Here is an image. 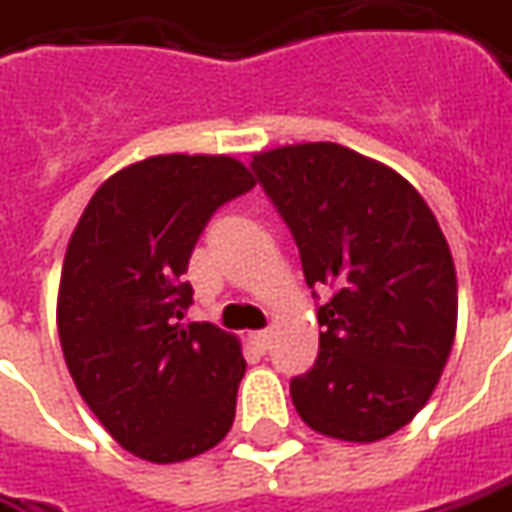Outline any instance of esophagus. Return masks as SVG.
Returning a JSON list of instances; mask_svg holds the SVG:
<instances>
[{"mask_svg":"<svg viewBox=\"0 0 512 512\" xmlns=\"http://www.w3.org/2000/svg\"><path fill=\"white\" fill-rule=\"evenodd\" d=\"M249 340H252V345H255L257 351H266V348H269V331H252Z\"/></svg>","mask_w":512,"mask_h":512,"instance_id":"obj_1","label":"esophagus"}]
</instances>
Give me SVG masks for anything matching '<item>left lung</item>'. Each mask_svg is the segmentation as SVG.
Returning a JSON list of instances; mask_svg holds the SVG:
<instances>
[{
  "mask_svg": "<svg viewBox=\"0 0 512 512\" xmlns=\"http://www.w3.org/2000/svg\"><path fill=\"white\" fill-rule=\"evenodd\" d=\"M252 167L289 223L317 309L320 354L291 379L311 431L377 442L431 399L456 337V269L431 206L399 172L314 141L257 152Z\"/></svg>",
  "mask_w": 512,
  "mask_h": 512,
  "instance_id": "obj_1",
  "label": "left lung"
}]
</instances>
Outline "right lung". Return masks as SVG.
Segmentation results:
<instances>
[{
    "instance_id": "obj_1",
    "label": "right lung",
    "mask_w": 512,
    "mask_h": 512,
    "mask_svg": "<svg viewBox=\"0 0 512 512\" xmlns=\"http://www.w3.org/2000/svg\"><path fill=\"white\" fill-rule=\"evenodd\" d=\"M255 184L232 155H152L98 186L70 235L56 300L64 362L98 422L138 459H192L235 422L240 340L178 320L203 226Z\"/></svg>"
}]
</instances>
